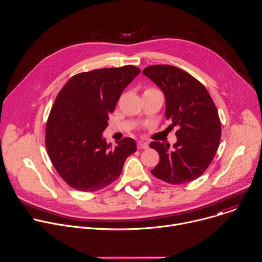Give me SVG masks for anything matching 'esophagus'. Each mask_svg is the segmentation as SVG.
<instances>
[{
	"mask_svg": "<svg viewBox=\"0 0 262 262\" xmlns=\"http://www.w3.org/2000/svg\"><path fill=\"white\" fill-rule=\"evenodd\" d=\"M138 148L139 149H147L148 148V144L146 142H138Z\"/></svg>",
	"mask_w": 262,
	"mask_h": 262,
	"instance_id": "1",
	"label": "esophagus"
}]
</instances>
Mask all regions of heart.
I'll use <instances>...</instances> for the list:
<instances>
[{"instance_id":"obj_1","label":"heart","mask_w":262,"mask_h":262,"mask_svg":"<svg viewBox=\"0 0 262 262\" xmlns=\"http://www.w3.org/2000/svg\"><path fill=\"white\" fill-rule=\"evenodd\" d=\"M151 91H158V90H156V89H152V88H149V89H147L145 92H151Z\"/></svg>"}]
</instances>
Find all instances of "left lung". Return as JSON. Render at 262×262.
Wrapping results in <instances>:
<instances>
[{"label":"left lung","mask_w":262,"mask_h":262,"mask_svg":"<svg viewBox=\"0 0 262 262\" xmlns=\"http://www.w3.org/2000/svg\"><path fill=\"white\" fill-rule=\"evenodd\" d=\"M166 98L165 116L178 126L177 141L170 144L151 142L160 155L151 173L172 184L200 177L213 160L221 140L217 110L206 88L190 73L172 65H150L143 70Z\"/></svg>","instance_id":"obj_1"}]
</instances>
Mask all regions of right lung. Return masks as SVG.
Here are the masks:
<instances>
[{"instance_id":"add662e5","label":"right lung","mask_w":262,"mask_h":262,"mask_svg":"<svg viewBox=\"0 0 262 262\" xmlns=\"http://www.w3.org/2000/svg\"><path fill=\"white\" fill-rule=\"evenodd\" d=\"M139 73L133 65L82 72L57 95L46 146L55 169L71 188L101 190L119 177L125 160L137 150L134 139L124 138L112 147L102 133L121 93Z\"/></svg>"}]
</instances>
